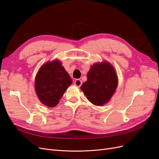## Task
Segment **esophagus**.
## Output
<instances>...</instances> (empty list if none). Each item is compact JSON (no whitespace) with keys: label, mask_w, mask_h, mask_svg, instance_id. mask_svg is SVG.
Instances as JSON below:
<instances>
[{"label":"esophagus","mask_w":159,"mask_h":159,"mask_svg":"<svg viewBox=\"0 0 159 159\" xmlns=\"http://www.w3.org/2000/svg\"><path fill=\"white\" fill-rule=\"evenodd\" d=\"M74 84H75L76 86H78V87H80V86L81 85V84H82V81H81V80L77 79V80H75V81H74Z\"/></svg>","instance_id":"esophagus-1"}]
</instances>
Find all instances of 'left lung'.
Segmentation results:
<instances>
[{
    "instance_id": "obj_1",
    "label": "left lung",
    "mask_w": 159,
    "mask_h": 159,
    "mask_svg": "<svg viewBox=\"0 0 159 159\" xmlns=\"http://www.w3.org/2000/svg\"><path fill=\"white\" fill-rule=\"evenodd\" d=\"M117 77L113 67L107 62L91 67L88 80L81 89L93 104L100 106L109 102L117 86Z\"/></svg>"
}]
</instances>
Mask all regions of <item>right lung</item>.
Masks as SVG:
<instances>
[{
  "mask_svg": "<svg viewBox=\"0 0 159 159\" xmlns=\"http://www.w3.org/2000/svg\"><path fill=\"white\" fill-rule=\"evenodd\" d=\"M71 83L70 76L59 61L48 62L41 67L36 77L38 98L42 103L54 107Z\"/></svg>",
  "mask_w": 159,
  "mask_h": 159,
  "instance_id": "1",
  "label": "right lung"
}]
</instances>
